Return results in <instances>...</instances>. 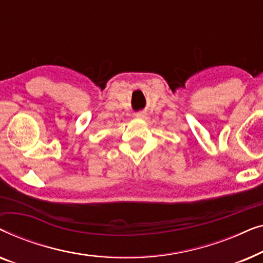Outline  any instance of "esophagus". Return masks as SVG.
I'll return each mask as SVG.
<instances>
[{
  "label": "esophagus",
  "mask_w": 263,
  "mask_h": 263,
  "mask_svg": "<svg viewBox=\"0 0 263 263\" xmlns=\"http://www.w3.org/2000/svg\"><path fill=\"white\" fill-rule=\"evenodd\" d=\"M136 117H138V118H145L146 117V114L142 112V111H141V112L136 114Z\"/></svg>",
  "instance_id": "34e87169"
}]
</instances>
